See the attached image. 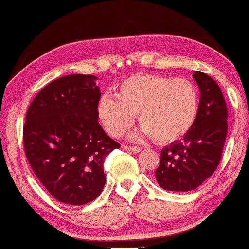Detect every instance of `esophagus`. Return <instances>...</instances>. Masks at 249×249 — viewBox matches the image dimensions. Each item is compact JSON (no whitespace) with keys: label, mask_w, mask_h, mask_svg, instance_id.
Masks as SVG:
<instances>
[{"label":"esophagus","mask_w":249,"mask_h":249,"mask_svg":"<svg viewBox=\"0 0 249 249\" xmlns=\"http://www.w3.org/2000/svg\"><path fill=\"white\" fill-rule=\"evenodd\" d=\"M124 148L127 151H130V152H134V153H138L142 150L140 146H131V145H125Z\"/></svg>","instance_id":"obj_1"}]
</instances>
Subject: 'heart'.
Here are the masks:
<instances>
[{
  "label": "heart",
  "instance_id": "obj_1",
  "mask_svg": "<svg viewBox=\"0 0 249 249\" xmlns=\"http://www.w3.org/2000/svg\"><path fill=\"white\" fill-rule=\"evenodd\" d=\"M199 111V93L185 79L138 74L117 88V96L106 93L98 104V117L109 135L121 137L134 124L140 136H151L158 143H170L192 128Z\"/></svg>",
  "mask_w": 249,
  "mask_h": 249
}]
</instances>
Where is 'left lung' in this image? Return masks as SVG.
Segmentation results:
<instances>
[{"mask_svg":"<svg viewBox=\"0 0 249 249\" xmlns=\"http://www.w3.org/2000/svg\"><path fill=\"white\" fill-rule=\"evenodd\" d=\"M200 89L199 111L192 128L161 150L157 182L168 191L188 192L201 185L217 168L228 134L227 103L217 83L196 71Z\"/></svg>","mask_w":249,"mask_h":249,"instance_id":"1","label":"left lung"}]
</instances>
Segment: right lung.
Here are the masks:
<instances>
[{
  "label": "right lung",
  "mask_w": 249,
  "mask_h": 249,
  "mask_svg": "<svg viewBox=\"0 0 249 249\" xmlns=\"http://www.w3.org/2000/svg\"><path fill=\"white\" fill-rule=\"evenodd\" d=\"M99 98L96 76L72 74L44 87L26 113V158L48 192L67 205L101 195L105 158L120 147L97 120Z\"/></svg>",
  "instance_id": "add662e5"
}]
</instances>
